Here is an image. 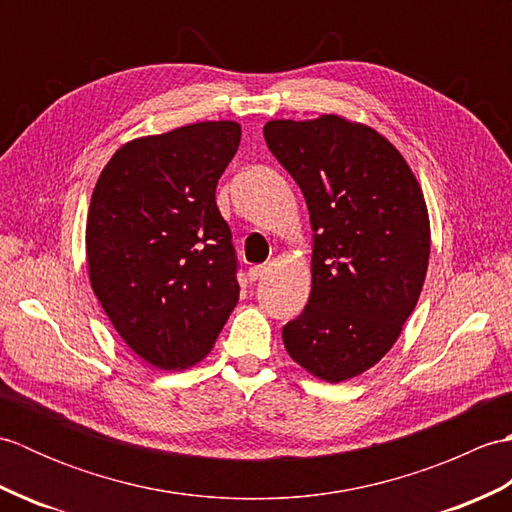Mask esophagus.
<instances>
[{"instance_id": "1", "label": "esophagus", "mask_w": 512, "mask_h": 512, "mask_svg": "<svg viewBox=\"0 0 512 512\" xmlns=\"http://www.w3.org/2000/svg\"><path fill=\"white\" fill-rule=\"evenodd\" d=\"M266 273H268L266 266H253V268L248 270V279L250 281H259V279L266 277Z\"/></svg>"}]
</instances>
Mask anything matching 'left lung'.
<instances>
[{"mask_svg": "<svg viewBox=\"0 0 512 512\" xmlns=\"http://www.w3.org/2000/svg\"><path fill=\"white\" fill-rule=\"evenodd\" d=\"M264 138L299 184L314 231L308 306L281 336L292 361L341 383L376 365L416 308L431 250L427 204L405 158L372 127L325 114L270 121Z\"/></svg>", "mask_w": 512, "mask_h": 512, "instance_id": "1", "label": "left lung"}]
</instances>
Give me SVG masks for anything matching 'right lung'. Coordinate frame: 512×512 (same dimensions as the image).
Masks as SVG:
<instances>
[{
  "label": "right lung",
  "instance_id": "1",
  "mask_svg": "<svg viewBox=\"0 0 512 512\" xmlns=\"http://www.w3.org/2000/svg\"><path fill=\"white\" fill-rule=\"evenodd\" d=\"M239 138L233 121L136 138L94 187L92 290L121 339L158 369L198 363L237 306V255L215 187Z\"/></svg>",
  "mask_w": 512,
  "mask_h": 512
}]
</instances>
